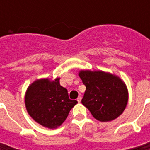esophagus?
<instances>
[{"label":"esophagus","mask_w":150,"mask_h":150,"mask_svg":"<svg viewBox=\"0 0 150 150\" xmlns=\"http://www.w3.org/2000/svg\"><path fill=\"white\" fill-rule=\"evenodd\" d=\"M81 100H82V97H78V98H77V101H78V103H80Z\"/></svg>","instance_id":"34e87169"}]
</instances>
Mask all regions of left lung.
Masks as SVG:
<instances>
[{
  "mask_svg": "<svg viewBox=\"0 0 150 150\" xmlns=\"http://www.w3.org/2000/svg\"><path fill=\"white\" fill-rule=\"evenodd\" d=\"M86 87L82 103L101 122L112 121L122 114L128 103V90L118 77L102 71H81Z\"/></svg>",
  "mask_w": 150,
  "mask_h": 150,
  "instance_id": "obj_1",
  "label": "left lung"
}]
</instances>
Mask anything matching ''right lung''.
Listing matches in <instances>:
<instances>
[{"label":"right lung","mask_w":150,"mask_h":150,"mask_svg":"<svg viewBox=\"0 0 150 150\" xmlns=\"http://www.w3.org/2000/svg\"><path fill=\"white\" fill-rule=\"evenodd\" d=\"M25 103L29 115L36 122L49 129L62 124L78 101L68 97L67 90L60 85L59 78L54 81L40 79L27 88Z\"/></svg>","instance_id":"right-lung-1"}]
</instances>
